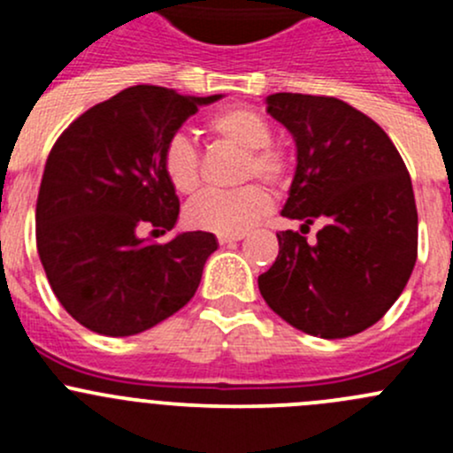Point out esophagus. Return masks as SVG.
Returning <instances> with one entry per match:
<instances>
[{"label": "esophagus", "instance_id": "1", "mask_svg": "<svg viewBox=\"0 0 453 453\" xmlns=\"http://www.w3.org/2000/svg\"><path fill=\"white\" fill-rule=\"evenodd\" d=\"M245 234H219V243L221 245H230V243H236V241L243 239Z\"/></svg>", "mask_w": 453, "mask_h": 453}]
</instances>
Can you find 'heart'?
Segmentation results:
<instances>
[{
	"label": "heart",
	"mask_w": 453,
	"mask_h": 453,
	"mask_svg": "<svg viewBox=\"0 0 453 453\" xmlns=\"http://www.w3.org/2000/svg\"><path fill=\"white\" fill-rule=\"evenodd\" d=\"M208 131L214 138L243 150L241 180L258 177L272 186L287 181L291 162L285 150L269 144L272 127L260 113L248 107L221 109L208 120ZM162 166L177 193L188 195L199 186V153L186 135H173L166 142L162 150ZM269 208L272 197L256 184L227 193L208 190L190 201L186 208V223L195 230L214 234H241L250 230Z\"/></svg>",
	"instance_id": "heart-1"
}]
</instances>
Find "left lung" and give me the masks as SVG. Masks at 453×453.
Segmentation results:
<instances>
[{"mask_svg":"<svg viewBox=\"0 0 453 453\" xmlns=\"http://www.w3.org/2000/svg\"><path fill=\"white\" fill-rule=\"evenodd\" d=\"M267 113L296 142L282 217L322 221L318 241L278 236L276 263L258 276L265 303L309 335L366 331L396 303L417 263L412 181L386 131L328 96L272 94Z\"/></svg>","mask_w":453,"mask_h":453,"instance_id":"obj_1","label":"left lung"}]
</instances>
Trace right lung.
I'll list each match as a JSON object with an SVG mask.
<instances>
[{"label":"right lung","instance_id":"obj_1","mask_svg":"<svg viewBox=\"0 0 453 453\" xmlns=\"http://www.w3.org/2000/svg\"><path fill=\"white\" fill-rule=\"evenodd\" d=\"M219 98L129 87L87 109L50 150L36 199V248L58 303L89 331L135 335L197 291L217 236L181 232L157 245L140 230L175 227L180 199L162 150L199 107Z\"/></svg>","mask_w":453,"mask_h":453}]
</instances>
